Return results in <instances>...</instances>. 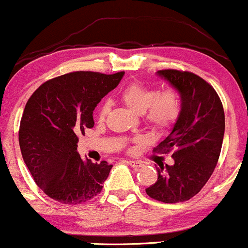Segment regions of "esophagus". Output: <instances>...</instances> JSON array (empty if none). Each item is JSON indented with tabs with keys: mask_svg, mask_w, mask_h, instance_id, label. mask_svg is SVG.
<instances>
[{
	"mask_svg": "<svg viewBox=\"0 0 248 248\" xmlns=\"http://www.w3.org/2000/svg\"><path fill=\"white\" fill-rule=\"evenodd\" d=\"M126 163L129 164L131 168H135V169H137V168H140L143 167V163L142 162H138V161H132V159H130V161H126Z\"/></svg>",
	"mask_w": 248,
	"mask_h": 248,
	"instance_id": "34e87169",
	"label": "esophagus"
}]
</instances>
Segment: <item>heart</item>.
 Segmentation results:
<instances>
[{"mask_svg":"<svg viewBox=\"0 0 248 248\" xmlns=\"http://www.w3.org/2000/svg\"><path fill=\"white\" fill-rule=\"evenodd\" d=\"M121 99L135 113H144L146 124L154 131H166L170 129L181 112L180 98L172 90L157 94L155 90L138 82H132L122 91ZM106 112L108 104L100 108L99 119H104Z\"/></svg>","mask_w":248,"mask_h":248,"instance_id":"b5f03b06","label":"heart"}]
</instances>
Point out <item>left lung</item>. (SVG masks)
Masks as SVG:
<instances>
[{"mask_svg":"<svg viewBox=\"0 0 248 248\" xmlns=\"http://www.w3.org/2000/svg\"><path fill=\"white\" fill-rule=\"evenodd\" d=\"M181 98V112L158 153L174 149L172 166L156 167L157 181L145 191L151 199L177 203L195 196L207 183L219 159L225 112L215 90L190 72L163 70L157 72Z\"/></svg>","mask_w":248,"mask_h":248,"instance_id":"8db88e82","label":"left lung"}]
</instances>
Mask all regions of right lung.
<instances>
[{
  "label": "right lung",
  "mask_w": 248,
  "mask_h": 248,
  "mask_svg": "<svg viewBox=\"0 0 248 248\" xmlns=\"http://www.w3.org/2000/svg\"><path fill=\"white\" fill-rule=\"evenodd\" d=\"M124 72H73L46 81L29 98L18 132L21 154L40 189L65 204L86 202L103 189L112 166L82 159L78 136L94 125L93 111Z\"/></svg>",
  "instance_id": "1"
}]
</instances>
